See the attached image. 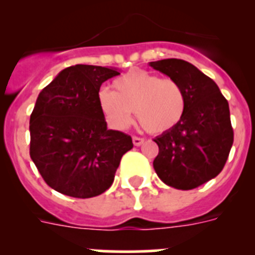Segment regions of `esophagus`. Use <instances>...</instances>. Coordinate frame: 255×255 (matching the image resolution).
Wrapping results in <instances>:
<instances>
[{"instance_id": "1", "label": "esophagus", "mask_w": 255, "mask_h": 255, "mask_svg": "<svg viewBox=\"0 0 255 255\" xmlns=\"http://www.w3.org/2000/svg\"><path fill=\"white\" fill-rule=\"evenodd\" d=\"M132 143H134V145L139 147V145H141L144 143V139L138 138V136H132Z\"/></svg>"}]
</instances>
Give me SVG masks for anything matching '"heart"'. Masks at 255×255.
<instances>
[{"label":"heart","mask_w":255,"mask_h":255,"mask_svg":"<svg viewBox=\"0 0 255 255\" xmlns=\"http://www.w3.org/2000/svg\"><path fill=\"white\" fill-rule=\"evenodd\" d=\"M114 89H101L98 105L116 129L128 128L135 111L145 131L163 134L179 125L185 114V93L173 79H161L145 70H131L115 80Z\"/></svg>","instance_id":"b5f03b06"}]
</instances>
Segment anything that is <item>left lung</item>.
<instances>
[{"label": "left lung", "instance_id": "obj_1", "mask_svg": "<svg viewBox=\"0 0 255 255\" xmlns=\"http://www.w3.org/2000/svg\"><path fill=\"white\" fill-rule=\"evenodd\" d=\"M149 65L176 80L186 98L179 125L154 139L159 152L153 167L171 188H198L222 171L233 147L229 102L217 84L188 61L167 58Z\"/></svg>", "mask_w": 255, "mask_h": 255}]
</instances>
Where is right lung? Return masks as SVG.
<instances>
[{
  "label": "right lung",
  "mask_w": 255,
  "mask_h": 255,
  "mask_svg": "<svg viewBox=\"0 0 255 255\" xmlns=\"http://www.w3.org/2000/svg\"><path fill=\"white\" fill-rule=\"evenodd\" d=\"M116 67L75 65L42 89L30 115V158L47 185L61 194L92 198L112 185L131 136L108 130L98 105Z\"/></svg>",
  "instance_id": "obj_1"
}]
</instances>
